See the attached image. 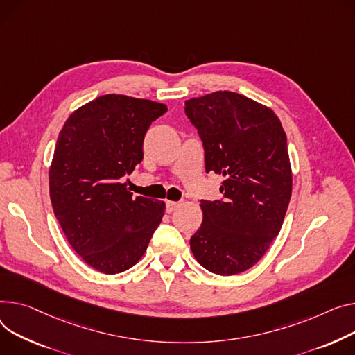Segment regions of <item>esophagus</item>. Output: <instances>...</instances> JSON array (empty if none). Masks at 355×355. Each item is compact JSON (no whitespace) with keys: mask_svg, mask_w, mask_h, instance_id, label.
<instances>
[{"mask_svg":"<svg viewBox=\"0 0 355 355\" xmlns=\"http://www.w3.org/2000/svg\"><path fill=\"white\" fill-rule=\"evenodd\" d=\"M180 207V202H175V201H167V212H174L175 209H178Z\"/></svg>","mask_w":355,"mask_h":355,"instance_id":"34e87169","label":"esophagus"}]
</instances>
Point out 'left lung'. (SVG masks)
I'll return each instance as SVG.
<instances>
[{"instance_id": "8db88e82", "label": "left lung", "mask_w": 355, "mask_h": 355, "mask_svg": "<svg viewBox=\"0 0 355 355\" xmlns=\"http://www.w3.org/2000/svg\"><path fill=\"white\" fill-rule=\"evenodd\" d=\"M185 114L201 137L205 171L224 177L223 198L200 204L204 218L191 251L214 274L247 271L270 248L288 208L287 135L271 108L232 91L187 100Z\"/></svg>"}]
</instances>
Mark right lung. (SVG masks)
<instances>
[{
	"label": "right lung",
	"mask_w": 355,
	"mask_h": 355,
	"mask_svg": "<svg viewBox=\"0 0 355 355\" xmlns=\"http://www.w3.org/2000/svg\"><path fill=\"white\" fill-rule=\"evenodd\" d=\"M167 105L107 94L76 110L60 131L50 167L54 214L69 245L104 274L144 255L164 201L134 197L125 175L143 161L144 135Z\"/></svg>",
	"instance_id": "right-lung-1"
}]
</instances>
